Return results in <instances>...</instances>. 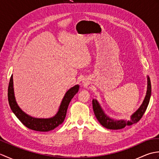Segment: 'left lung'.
<instances>
[{"label": "left lung", "instance_id": "1", "mask_svg": "<svg viewBox=\"0 0 159 159\" xmlns=\"http://www.w3.org/2000/svg\"><path fill=\"white\" fill-rule=\"evenodd\" d=\"M150 96L151 82L149 76H148V88L146 97H145L143 102L141 105V107L139 108V109L131 116L130 121H125L123 120H116L111 119V118L108 117L107 115L104 113V111L100 105V104L96 99H93L92 100L93 110L97 120H98L100 124H102L104 127L111 130L121 129V128H124L126 126H130V125L135 124L141 120V118L143 116L145 111H146L148 105L150 102Z\"/></svg>", "mask_w": 159, "mask_h": 159}]
</instances>
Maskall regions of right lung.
<instances>
[{"mask_svg": "<svg viewBox=\"0 0 159 159\" xmlns=\"http://www.w3.org/2000/svg\"><path fill=\"white\" fill-rule=\"evenodd\" d=\"M79 85H76L67 91L61 101L58 112L55 116L50 118H46V119L35 118L25 113L18 107L14 96L13 75H11L8 87V101L13 113L26 127L36 131L48 132L54 130L63 122L70 101L73 98L74 95H76V93L79 92Z\"/></svg>", "mask_w": 159, "mask_h": 159, "instance_id": "1", "label": "right lung"}]
</instances>
